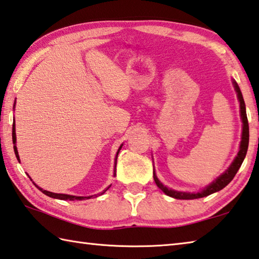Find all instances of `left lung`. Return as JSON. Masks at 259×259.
Listing matches in <instances>:
<instances>
[{
    "label": "left lung",
    "mask_w": 259,
    "mask_h": 259,
    "mask_svg": "<svg viewBox=\"0 0 259 259\" xmlns=\"http://www.w3.org/2000/svg\"><path fill=\"white\" fill-rule=\"evenodd\" d=\"M233 83H234V88H236V92L238 94V100H239V102H240V113H241V119H242V123H243L240 149H239L237 157L234 158V161L232 162L231 165H230V167L223 173L222 176L216 179L213 183H210V185L207 188H205L203 191L197 192V194H189V192H181V191L167 189L166 187H164L162 183L159 182L157 177L155 176V173H154L155 183H156L157 187L164 192V194H166L167 196H170V197H172V198H176V199L203 198V197H206L210 194H214V192H216V191H220L221 189H223L225 186H228L229 183L232 181L234 176L237 175V172L239 168H240L243 159H244V157H246V154H247V149H248V145H249V124H248V119H247V113H246V105H244V101H243L242 94L240 92V88H239L236 81H233Z\"/></svg>",
    "instance_id": "left-lung-1"
}]
</instances>
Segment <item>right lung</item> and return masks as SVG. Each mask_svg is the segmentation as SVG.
Instances as JSON below:
<instances>
[{
  "label": "right lung",
  "mask_w": 259,
  "mask_h": 259,
  "mask_svg": "<svg viewBox=\"0 0 259 259\" xmlns=\"http://www.w3.org/2000/svg\"><path fill=\"white\" fill-rule=\"evenodd\" d=\"M12 142H13V144H15V146H13V149H15V153H16V156H17V159L19 161V155H18V150H17V146H16V124H15V122H13V125H12ZM122 147V146H121ZM121 147L119 148V150H117V153H116V157H115V163H114V176H115V167H116V158H117V155H119V152H120V149H121ZM35 185V183H34ZM36 186V185H35ZM37 188H38V189L43 192V194H45L46 196H49V197H52V198H56V199H62V200H84V199H89L91 198V197H93V196H89V197H78V196H70V195H64V194H54V192H50V191H48V190H43L41 189V188H39L38 186H36ZM110 188V187H109ZM109 188H106V190L109 189ZM106 190H104L102 192V194H104V192L106 191ZM101 194V195H102Z\"/></svg>",
  "instance_id": "right-lung-1"
}]
</instances>
